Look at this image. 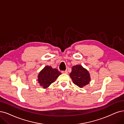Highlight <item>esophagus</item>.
Here are the masks:
<instances>
[{
    "label": "esophagus",
    "instance_id": "obj_1",
    "mask_svg": "<svg viewBox=\"0 0 124 124\" xmlns=\"http://www.w3.org/2000/svg\"><path fill=\"white\" fill-rule=\"evenodd\" d=\"M62 74H68V72L66 70H65V71H62Z\"/></svg>",
    "mask_w": 124,
    "mask_h": 124
}]
</instances>
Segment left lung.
<instances>
[{"label": "left lung", "mask_w": 124, "mask_h": 124, "mask_svg": "<svg viewBox=\"0 0 124 124\" xmlns=\"http://www.w3.org/2000/svg\"><path fill=\"white\" fill-rule=\"evenodd\" d=\"M70 76L74 83L80 88L88 85L91 80L89 71L81 65L72 66Z\"/></svg>", "instance_id": "obj_1"}]
</instances>
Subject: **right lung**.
Here are the masks:
<instances>
[{
    "mask_svg": "<svg viewBox=\"0 0 124 124\" xmlns=\"http://www.w3.org/2000/svg\"><path fill=\"white\" fill-rule=\"evenodd\" d=\"M60 75L61 73L56 68H53L50 66L47 65L39 72L37 81L40 86L45 89L48 88L50 84L56 81Z\"/></svg>",
    "mask_w": 124,
    "mask_h": 124,
    "instance_id": "obj_1",
    "label": "right lung"
}]
</instances>
